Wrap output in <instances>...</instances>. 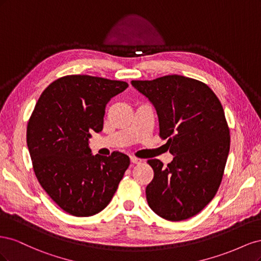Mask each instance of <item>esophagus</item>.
<instances>
[{
	"mask_svg": "<svg viewBox=\"0 0 261 261\" xmlns=\"http://www.w3.org/2000/svg\"><path fill=\"white\" fill-rule=\"evenodd\" d=\"M141 161H143V160L139 159V158H136V156H134V155H132V156H130V162H132V163L138 164V163H140Z\"/></svg>",
	"mask_w": 261,
	"mask_h": 261,
	"instance_id": "1",
	"label": "esophagus"
}]
</instances>
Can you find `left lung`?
<instances>
[{"label": "left lung", "instance_id": "1", "mask_svg": "<svg viewBox=\"0 0 261 261\" xmlns=\"http://www.w3.org/2000/svg\"><path fill=\"white\" fill-rule=\"evenodd\" d=\"M155 108L159 135L174 155L163 167L148 160L153 178L146 188L149 207L169 221L196 216L212 200L230 151V129L220 100L209 87L180 75L132 81Z\"/></svg>", "mask_w": 261, "mask_h": 261}]
</instances>
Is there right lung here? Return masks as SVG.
I'll return each mask as SVG.
<instances>
[{
    "instance_id": "add662e5",
    "label": "right lung",
    "mask_w": 261,
    "mask_h": 261,
    "mask_svg": "<svg viewBox=\"0 0 261 261\" xmlns=\"http://www.w3.org/2000/svg\"><path fill=\"white\" fill-rule=\"evenodd\" d=\"M128 87L89 75L61 77L41 93L27 126L35 174L51 199L69 215L103 210L130 163L128 155H92L90 132L100 133L108 102Z\"/></svg>"
}]
</instances>
